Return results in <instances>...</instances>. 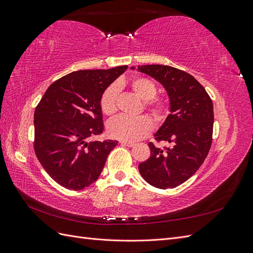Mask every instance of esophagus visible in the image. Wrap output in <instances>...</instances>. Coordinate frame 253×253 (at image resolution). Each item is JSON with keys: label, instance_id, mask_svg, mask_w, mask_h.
Wrapping results in <instances>:
<instances>
[{"label": "esophagus", "instance_id": "obj_1", "mask_svg": "<svg viewBox=\"0 0 253 253\" xmlns=\"http://www.w3.org/2000/svg\"><path fill=\"white\" fill-rule=\"evenodd\" d=\"M120 143L122 145H125V147H128V148H132L134 145L133 142H129V141H120Z\"/></svg>", "mask_w": 253, "mask_h": 253}]
</instances>
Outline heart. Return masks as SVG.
Here are the masks:
<instances>
[{"mask_svg":"<svg viewBox=\"0 0 253 253\" xmlns=\"http://www.w3.org/2000/svg\"><path fill=\"white\" fill-rule=\"evenodd\" d=\"M120 86L124 83H119ZM129 87L133 93L143 101L147 109L154 119L163 122L170 113L169 100L157 94L155 82L145 77H135L129 81ZM119 87L117 84H112L106 88L100 99L101 111L106 116H113L118 111ZM153 131V124L147 116L129 118L119 116L112 119L108 125V133L115 139L122 141H137L147 137Z\"/></svg>","mask_w":253,"mask_h":253,"instance_id":"1","label":"heart"}]
</instances>
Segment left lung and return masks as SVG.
Here are the masks:
<instances>
[{
    "instance_id": "1",
    "label": "left lung",
    "mask_w": 253,
    "mask_h": 253,
    "mask_svg": "<svg viewBox=\"0 0 253 253\" xmlns=\"http://www.w3.org/2000/svg\"><path fill=\"white\" fill-rule=\"evenodd\" d=\"M134 70V67H132ZM138 71L163 84L170 98V114L155 134L160 149L149 142L150 157L138 166L143 179L158 189H173L188 180L210 151L213 103L192 75L169 65H139Z\"/></svg>"
}]
</instances>
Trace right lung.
<instances>
[{"label":"right lung","instance_id":"right-lung-1","mask_svg":"<svg viewBox=\"0 0 253 253\" xmlns=\"http://www.w3.org/2000/svg\"><path fill=\"white\" fill-rule=\"evenodd\" d=\"M127 66L68 74L50 84L35 111L37 158L60 186L78 191L97 180L116 140L88 141L104 126L100 99Z\"/></svg>","mask_w":253,"mask_h":253}]
</instances>
